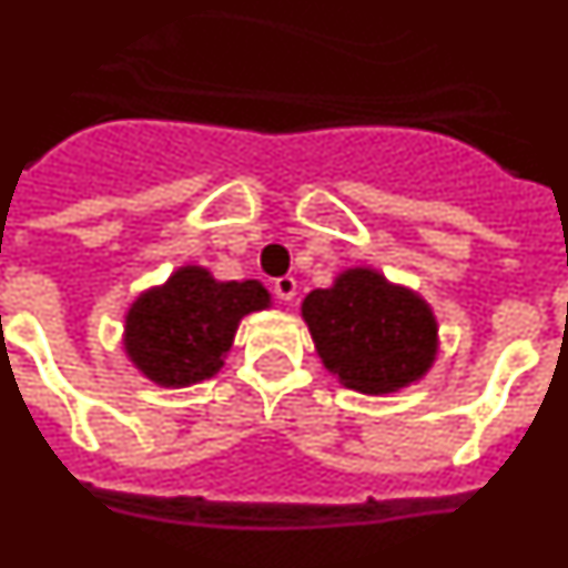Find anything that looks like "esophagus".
Returning <instances> with one entry per match:
<instances>
[{"label":"esophagus","mask_w":568,"mask_h":568,"mask_svg":"<svg viewBox=\"0 0 568 568\" xmlns=\"http://www.w3.org/2000/svg\"><path fill=\"white\" fill-rule=\"evenodd\" d=\"M295 290H298V281H295L293 275H281V278H275V284H273L275 298H281V301H293Z\"/></svg>","instance_id":"34e87169"}]
</instances>
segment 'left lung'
Returning <instances> with one entry per match:
<instances>
[{
	"label": "left lung",
	"mask_w": 568,
	"mask_h": 568,
	"mask_svg": "<svg viewBox=\"0 0 568 568\" xmlns=\"http://www.w3.org/2000/svg\"><path fill=\"white\" fill-rule=\"evenodd\" d=\"M321 364L361 395H393L418 384L440 349L426 298L375 267H346L327 290L301 301Z\"/></svg>",
	"instance_id": "left-lung-1"
}]
</instances>
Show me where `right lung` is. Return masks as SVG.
<instances>
[{
	"mask_svg": "<svg viewBox=\"0 0 568 568\" xmlns=\"http://www.w3.org/2000/svg\"><path fill=\"white\" fill-rule=\"evenodd\" d=\"M270 307L273 295L261 281H219L207 267L184 264L133 298L124 355L153 384L184 389L222 369L244 315Z\"/></svg>",
	"mask_w": 568,
	"mask_h": 568,
	"instance_id": "obj_1",
	"label": "right lung"
}]
</instances>
